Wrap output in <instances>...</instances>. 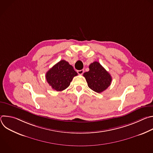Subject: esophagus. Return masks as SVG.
Segmentation results:
<instances>
[{"mask_svg":"<svg viewBox=\"0 0 153 153\" xmlns=\"http://www.w3.org/2000/svg\"><path fill=\"white\" fill-rule=\"evenodd\" d=\"M77 73L79 74H80V75H82L83 73H84V70H78L77 71Z\"/></svg>","mask_w":153,"mask_h":153,"instance_id":"esophagus-1","label":"esophagus"}]
</instances>
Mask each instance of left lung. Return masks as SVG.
<instances>
[{"label": "left lung", "instance_id": "left-lung-1", "mask_svg": "<svg viewBox=\"0 0 153 153\" xmlns=\"http://www.w3.org/2000/svg\"><path fill=\"white\" fill-rule=\"evenodd\" d=\"M90 70L83 74L88 86L94 91L100 93L111 85L112 77L98 62L91 63Z\"/></svg>", "mask_w": 153, "mask_h": 153}]
</instances>
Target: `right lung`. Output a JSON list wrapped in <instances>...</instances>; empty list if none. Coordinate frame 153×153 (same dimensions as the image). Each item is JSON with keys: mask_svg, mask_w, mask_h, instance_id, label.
Here are the masks:
<instances>
[{"mask_svg": "<svg viewBox=\"0 0 153 153\" xmlns=\"http://www.w3.org/2000/svg\"><path fill=\"white\" fill-rule=\"evenodd\" d=\"M76 76L77 73L73 66L68 62L62 60L47 71L46 79L53 90L61 91L68 88L73 77Z\"/></svg>", "mask_w": 153, "mask_h": 153, "instance_id": "add662e5", "label": "right lung"}]
</instances>
